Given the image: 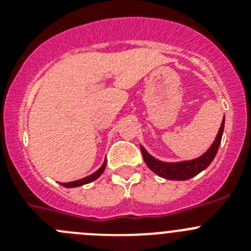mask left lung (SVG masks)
Wrapping results in <instances>:
<instances>
[{"label":"left lung","mask_w":251,"mask_h":251,"mask_svg":"<svg viewBox=\"0 0 251 251\" xmlns=\"http://www.w3.org/2000/svg\"><path fill=\"white\" fill-rule=\"evenodd\" d=\"M224 126H225V117H224L223 122H221V127L219 129V133H217L216 138H215L211 147L208 148L202 156H200L199 158L181 162H163L151 156L143 146H141L142 156H143L146 165L150 167V170L153 171L156 175H158L159 177H163L166 179H172V181L190 179L200 174V172H202L214 161L217 150L220 147L221 138H223L224 133Z\"/></svg>","instance_id":"1"}]
</instances>
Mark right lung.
<instances>
[{
	"instance_id": "1",
	"label": "right lung",
	"mask_w": 251,
	"mask_h": 251,
	"mask_svg": "<svg viewBox=\"0 0 251 251\" xmlns=\"http://www.w3.org/2000/svg\"><path fill=\"white\" fill-rule=\"evenodd\" d=\"M105 166H106V159L103 162V165H101V167L99 168L98 171H95L94 174H92V175H89V176L84 177V178L76 179V181H73V182H61V183H60V185H63L64 187L72 188V187H79V186H83V185H86V183L93 182V181H95V179L98 178V177L100 176L101 174H103L104 170H105Z\"/></svg>"
}]
</instances>
